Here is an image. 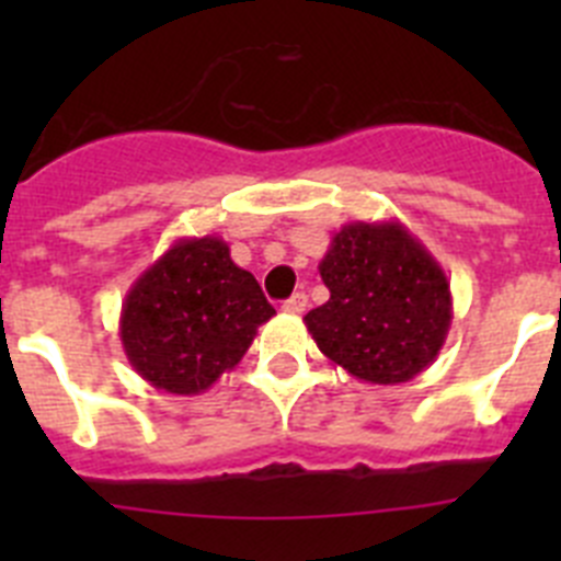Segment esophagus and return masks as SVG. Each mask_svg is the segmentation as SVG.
<instances>
[{
    "mask_svg": "<svg viewBox=\"0 0 561 561\" xmlns=\"http://www.w3.org/2000/svg\"><path fill=\"white\" fill-rule=\"evenodd\" d=\"M306 304H309V297H306L304 291H295V295L284 304V311H289V314H304Z\"/></svg>",
    "mask_w": 561,
    "mask_h": 561,
    "instance_id": "obj_1",
    "label": "esophagus"
}]
</instances>
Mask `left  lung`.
Returning a JSON list of instances; mask_svg holds the SVG:
<instances>
[{
    "instance_id": "left-lung-1",
    "label": "left lung",
    "mask_w": 561,
    "mask_h": 561,
    "mask_svg": "<svg viewBox=\"0 0 561 561\" xmlns=\"http://www.w3.org/2000/svg\"><path fill=\"white\" fill-rule=\"evenodd\" d=\"M331 297L304 317L317 348L370 385L430 368L453 323L440 264L399 221H351L320 261Z\"/></svg>"
}]
</instances>
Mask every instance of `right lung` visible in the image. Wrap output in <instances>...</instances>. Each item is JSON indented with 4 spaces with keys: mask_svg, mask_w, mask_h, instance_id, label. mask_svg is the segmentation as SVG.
<instances>
[{
    "mask_svg": "<svg viewBox=\"0 0 561 561\" xmlns=\"http://www.w3.org/2000/svg\"><path fill=\"white\" fill-rule=\"evenodd\" d=\"M275 314L216 236L180 238L128 289L121 340L131 368L157 390L196 396L232 370Z\"/></svg>",
    "mask_w": 561,
    "mask_h": 561,
    "instance_id": "1",
    "label": "right lung"
}]
</instances>
